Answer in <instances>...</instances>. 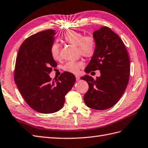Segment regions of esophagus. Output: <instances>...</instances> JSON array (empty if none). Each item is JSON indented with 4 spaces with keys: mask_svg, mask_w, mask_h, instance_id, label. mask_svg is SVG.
<instances>
[{
    "mask_svg": "<svg viewBox=\"0 0 148 148\" xmlns=\"http://www.w3.org/2000/svg\"><path fill=\"white\" fill-rule=\"evenodd\" d=\"M75 77H76V81H79V79H80V76H79V75H75Z\"/></svg>",
    "mask_w": 148,
    "mask_h": 148,
    "instance_id": "esophagus-1",
    "label": "esophagus"
}]
</instances>
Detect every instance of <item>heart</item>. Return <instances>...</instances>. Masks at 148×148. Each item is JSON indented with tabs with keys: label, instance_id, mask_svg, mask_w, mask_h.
<instances>
[{
	"label": "heart",
	"instance_id": "heart-1",
	"mask_svg": "<svg viewBox=\"0 0 148 148\" xmlns=\"http://www.w3.org/2000/svg\"><path fill=\"white\" fill-rule=\"evenodd\" d=\"M66 42L75 45L77 48L78 54L86 58H91L95 55L97 49V42L92 36H84L82 33L73 30H69L64 33L62 37ZM60 45L54 43L51 47V53L52 58L56 60L60 59ZM84 66L82 61H69L63 66V70L68 73L77 74Z\"/></svg>",
	"mask_w": 148,
	"mask_h": 148
}]
</instances>
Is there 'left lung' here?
Instances as JSON below:
<instances>
[{
  "label": "left lung",
  "mask_w": 148,
  "mask_h": 148,
  "mask_svg": "<svg viewBox=\"0 0 148 148\" xmlns=\"http://www.w3.org/2000/svg\"><path fill=\"white\" fill-rule=\"evenodd\" d=\"M97 49L85 72L99 70L100 77L93 79L89 75L81 77L89 84L84 96L88 107L104 110L114 106L123 96L129 82L130 62L123 41L106 26L94 31Z\"/></svg>",
  "instance_id": "8db88e82"
}]
</instances>
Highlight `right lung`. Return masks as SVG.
<instances>
[{
    "label": "right lung",
    "instance_id": "obj_1",
    "mask_svg": "<svg viewBox=\"0 0 148 148\" xmlns=\"http://www.w3.org/2000/svg\"><path fill=\"white\" fill-rule=\"evenodd\" d=\"M54 35L49 29L27 37L18 50L14 69V81L22 96L34 110L43 114L59 111L75 81L74 75L66 71L56 81L49 76L58 65L51 53Z\"/></svg>",
    "mask_w": 148,
    "mask_h": 148
}]
</instances>
